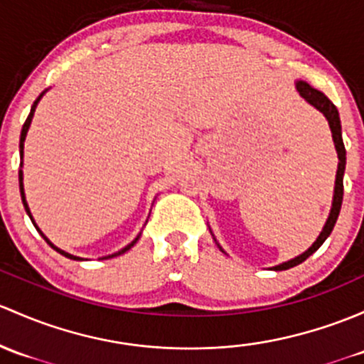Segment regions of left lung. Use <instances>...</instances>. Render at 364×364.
Masks as SVG:
<instances>
[{
	"label": "left lung",
	"instance_id": "obj_1",
	"mask_svg": "<svg viewBox=\"0 0 364 364\" xmlns=\"http://www.w3.org/2000/svg\"><path fill=\"white\" fill-rule=\"evenodd\" d=\"M296 90L300 92V95L305 99V101L309 102V105L314 106V108H316L317 112L323 113L324 118H326V120H328V125H330V129H331V137H333V143H335L336 155H338V167H336L333 202H331L330 216H328L326 223H324V227H323V230H321L319 237H317L316 242H314L307 251L301 252V255H298L296 258H291V259H288V262L279 263V265L272 267V270H275V272H277V270H288V269H291V267L300 265L301 262H305V259H307L309 256L314 255V252H316L321 246H323L324 240H326L328 237H330L331 230H333L336 220H338L340 208H342V198H343V172H346V146H343V139H342V124H340L338 109H336V106L330 101V99L326 97V95L323 94V92L314 89V87L309 85V83L304 82V80H298V82H296ZM214 240H216V239H214ZM218 247H220V250H221L220 244H218ZM221 251H223V250H221Z\"/></svg>",
	"mask_w": 364,
	"mask_h": 364
}]
</instances>
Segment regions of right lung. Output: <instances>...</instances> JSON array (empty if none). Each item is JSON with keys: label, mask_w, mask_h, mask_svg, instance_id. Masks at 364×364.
Instances as JSON below:
<instances>
[{"label": "right lung", "mask_w": 364, "mask_h": 364, "mask_svg": "<svg viewBox=\"0 0 364 364\" xmlns=\"http://www.w3.org/2000/svg\"><path fill=\"white\" fill-rule=\"evenodd\" d=\"M45 92H47V90H43V92H41V94H40V95H38V99H36V101H34V102H33V106H31V113H29L28 120H26V124H24V125H22V132H21V143H18V148H21V160H22V159H24V141H26V136H28V131H29V127H31V120H33V117H34V112H36V106H38V102H40V99H41V97H43V94H45ZM22 181H24V172H22V162H21V169H18V186H21V197H22V204H24V209H26V213H28V216L31 218V221H33V225H34V227H36V230H38V232H40V235H41V237H43V239H45V240H47V242H48V244H50V246L53 247V250H55L57 252H60V255H64V256H66V258H71V259H78V262H80V259H83V258H80V256H73V255H70V252H66V251L59 250V247H57V246H53V244L50 242V240H48V239H47V235H45V233H43V232H41V230H40V228H38L36 221H34V220H33V214H31V211H29V205H28V202H26V193H24V183H22ZM139 237H141V233H139V235H137V237H136V239H134V240H132V242H131V244H127V246H125V247H124V250H120V251L113 252V255H108V256H105V258H113V256H118V255H124V252H125V251H129V250H131V247L134 246V244H136V242H137V240H139Z\"/></svg>", "instance_id": "right-lung-1"}]
</instances>
